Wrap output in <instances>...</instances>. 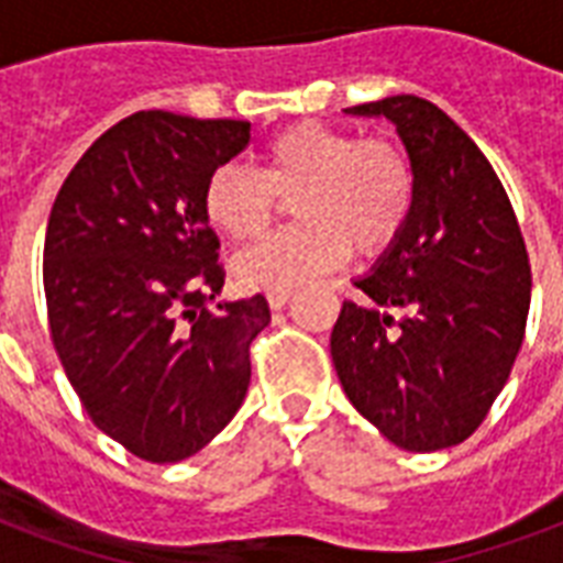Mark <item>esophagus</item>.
Returning <instances> with one entry per match:
<instances>
[{
    "mask_svg": "<svg viewBox=\"0 0 563 563\" xmlns=\"http://www.w3.org/2000/svg\"><path fill=\"white\" fill-rule=\"evenodd\" d=\"M291 291H268V307L272 309H283L289 303Z\"/></svg>",
    "mask_w": 563,
    "mask_h": 563,
    "instance_id": "34e87169",
    "label": "esophagus"
}]
</instances>
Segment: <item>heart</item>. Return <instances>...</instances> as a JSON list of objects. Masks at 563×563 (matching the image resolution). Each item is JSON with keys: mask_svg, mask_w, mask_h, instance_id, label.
Returning a JSON list of instances; mask_svg holds the SVG:
<instances>
[{"mask_svg": "<svg viewBox=\"0 0 563 563\" xmlns=\"http://www.w3.org/2000/svg\"><path fill=\"white\" fill-rule=\"evenodd\" d=\"M277 198L298 224L245 247L233 274L245 289L291 291L342 263L347 247L371 256L400 236L415 201V172L391 140L298 122L268 140L260 175L221 163L203 184V216L233 242L260 236Z\"/></svg>", "mask_w": 563, "mask_h": 563, "instance_id": "b5f03b06", "label": "heart"}]
</instances>
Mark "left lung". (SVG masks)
I'll return each mask as SVG.
<instances>
[{"mask_svg":"<svg viewBox=\"0 0 563 563\" xmlns=\"http://www.w3.org/2000/svg\"><path fill=\"white\" fill-rule=\"evenodd\" d=\"M400 134L415 201L400 236L344 300L330 335L347 400L391 444H462L503 391L523 344L532 268L497 172L444 110L418 96L347 108Z\"/></svg>","mask_w":563,"mask_h":563,"instance_id":"8db88e82","label":"left lung"}]
</instances>
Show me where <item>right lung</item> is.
I'll list each match as a JSON object with an SVG mask.
<instances>
[{
    "mask_svg": "<svg viewBox=\"0 0 563 563\" xmlns=\"http://www.w3.org/2000/svg\"><path fill=\"white\" fill-rule=\"evenodd\" d=\"M251 122L140 110L96 140L57 192L43 247L48 333L92 423L136 459L184 462L236 415L263 295L219 300L203 184Z\"/></svg>",
    "mask_w": 563,
    "mask_h": 563,
    "instance_id": "add662e5",
    "label": "right lung"
}]
</instances>
